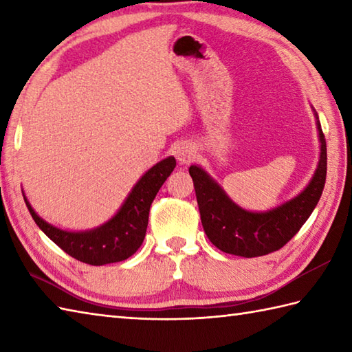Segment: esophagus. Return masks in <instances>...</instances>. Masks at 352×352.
I'll list each match as a JSON object with an SVG mask.
<instances>
[{
	"instance_id": "esophagus-1",
	"label": "esophagus",
	"mask_w": 352,
	"mask_h": 352,
	"mask_svg": "<svg viewBox=\"0 0 352 352\" xmlns=\"http://www.w3.org/2000/svg\"><path fill=\"white\" fill-rule=\"evenodd\" d=\"M174 153H175L177 160L180 163H189L193 159V155H195L193 154V148L188 144H182V145L175 146Z\"/></svg>"
}]
</instances>
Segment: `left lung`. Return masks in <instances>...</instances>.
Segmentation results:
<instances>
[{
  "label": "left lung",
  "mask_w": 352,
  "mask_h": 352,
  "mask_svg": "<svg viewBox=\"0 0 352 352\" xmlns=\"http://www.w3.org/2000/svg\"><path fill=\"white\" fill-rule=\"evenodd\" d=\"M316 124L320 155L315 175L300 195L272 210L261 213L243 210L204 169L192 164L189 174L195 186L201 222L216 248L246 258L260 257L278 251L300 231L315 210L325 186L327 142L319 119Z\"/></svg>",
  "instance_id": "1"
}]
</instances>
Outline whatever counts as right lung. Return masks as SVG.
Instances as JSON below:
<instances>
[{
    "label": "right lung",
    "mask_w": 352,
    "mask_h": 352,
    "mask_svg": "<svg viewBox=\"0 0 352 352\" xmlns=\"http://www.w3.org/2000/svg\"><path fill=\"white\" fill-rule=\"evenodd\" d=\"M174 157H168L145 172L131 189L125 203L109 222L87 231H65L37 216L24 195L34 222L57 246L83 263L102 266L131 257L145 239L149 207L162 184L175 168Z\"/></svg>",
    "instance_id": "1"
}]
</instances>
